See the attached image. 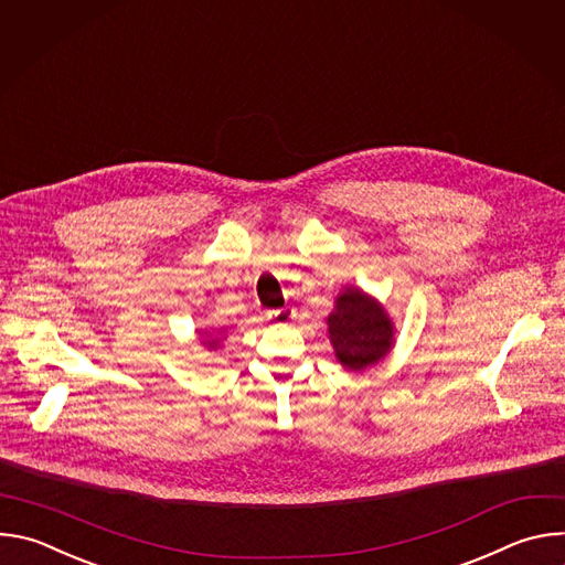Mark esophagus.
Here are the masks:
<instances>
[{
    "label": "esophagus",
    "instance_id": "obj_1",
    "mask_svg": "<svg viewBox=\"0 0 565 565\" xmlns=\"http://www.w3.org/2000/svg\"><path fill=\"white\" fill-rule=\"evenodd\" d=\"M292 310L290 308H277V310H268L266 312V317L268 319H273L275 321V324H288V321L292 319Z\"/></svg>",
    "mask_w": 565,
    "mask_h": 565
}]
</instances>
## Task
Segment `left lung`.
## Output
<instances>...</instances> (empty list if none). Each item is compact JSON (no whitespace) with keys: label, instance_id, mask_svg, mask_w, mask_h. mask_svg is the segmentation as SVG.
<instances>
[{"label":"left lung","instance_id":"obj_1","mask_svg":"<svg viewBox=\"0 0 565 565\" xmlns=\"http://www.w3.org/2000/svg\"><path fill=\"white\" fill-rule=\"evenodd\" d=\"M393 321L384 308L360 288H344L329 315V338L335 358L349 371L377 364L393 347Z\"/></svg>","mask_w":565,"mask_h":565}]
</instances>
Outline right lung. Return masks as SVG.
Instances as JSON below:
<instances>
[{"label":"right lung","mask_w":565,"mask_h":565,"mask_svg":"<svg viewBox=\"0 0 565 565\" xmlns=\"http://www.w3.org/2000/svg\"><path fill=\"white\" fill-rule=\"evenodd\" d=\"M221 344V338H214V340H207V347L212 349V347H218Z\"/></svg>","instance_id":"1"}]
</instances>
